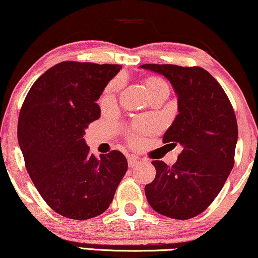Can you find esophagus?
<instances>
[{"instance_id":"1","label":"esophagus","mask_w":258,"mask_h":258,"mask_svg":"<svg viewBox=\"0 0 258 258\" xmlns=\"http://www.w3.org/2000/svg\"><path fill=\"white\" fill-rule=\"evenodd\" d=\"M127 162H128V167L130 168H135L138 164H140L139 158L138 157H135V156H131V157H128V159H127Z\"/></svg>"}]
</instances>
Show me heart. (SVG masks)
Here are the masks:
<instances>
[{
    "label": "heart",
    "mask_w": 258,
    "mask_h": 258,
    "mask_svg": "<svg viewBox=\"0 0 258 258\" xmlns=\"http://www.w3.org/2000/svg\"><path fill=\"white\" fill-rule=\"evenodd\" d=\"M145 87L146 90H148V94L150 99L155 95H157L159 93H169V87L167 82L164 80H162L161 77L157 76H150L145 80ZM119 88V82L114 81V82L109 83L108 87L106 88L105 93L101 96V103L102 105H109V103H113L114 100H115V93ZM135 131L136 135L133 136L132 140L135 142L137 140V136L138 135H144V133H149L153 131V125L150 122H144V121H138L135 123Z\"/></svg>",
    "instance_id": "b5f03b06"
}]
</instances>
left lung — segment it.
<instances>
[{
    "label": "left lung",
    "instance_id": "8db88e82",
    "mask_svg": "<svg viewBox=\"0 0 258 258\" xmlns=\"http://www.w3.org/2000/svg\"><path fill=\"white\" fill-rule=\"evenodd\" d=\"M164 76L177 95L178 114L163 143L181 144L169 167L152 161L156 177L145 185L153 210L172 219H190L213 202L234 164L238 126L233 107L217 80L200 67L143 64Z\"/></svg>",
    "mask_w": 258,
    "mask_h": 258
}]
</instances>
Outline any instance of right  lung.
Instances as JSON below:
<instances>
[{
  "label": "right lung",
  "mask_w": 258,
  "mask_h": 258,
  "mask_svg": "<svg viewBox=\"0 0 258 258\" xmlns=\"http://www.w3.org/2000/svg\"><path fill=\"white\" fill-rule=\"evenodd\" d=\"M121 68L61 61L35 81L22 103L18 140L26 169L41 198L65 218L102 214L127 171L121 152L96 158L83 138L100 118L96 101Z\"/></svg>",
  "instance_id": "1"
}]
</instances>
